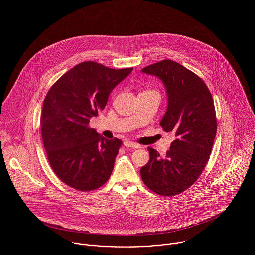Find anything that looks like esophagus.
Wrapping results in <instances>:
<instances>
[{
  "instance_id": "34e87169",
  "label": "esophagus",
  "mask_w": 255,
  "mask_h": 255,
  "mask_svg": "<svg viewBox=\"0 0 255 255\" xmlns=\"http://www.w3.org/2000/svg\"><path fill=\"white\" fill-rule=\"evenodd\" d=\"M124 145L126 147H131V148H140L141 146L135 142H132V141H129V140H127L124 142Z\"/></svg>"
}]
</instances>
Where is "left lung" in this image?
Listing matches in <instances>:
<instances>
[{
    "mask_svg": "<svg viewBox=\"0 0 255 255\" xmlns=\"http://www.w3.org/2000/svg\"><path fill=\"white\" fill-rule=\"evenodd\" d=\"M142 72L163 80L168 109L160 125L175 140L162 158L148 147L149 162L140 169L146 186L163 196H174L189 188L205 168L217 132L214 101L205 82L181 64L163 60Z\"/></svg>",
    "mask_w": 255,
    "mask_h": 255,
    "instance_id": "obj_1",
    "label": "left lung"
}]
</instances>
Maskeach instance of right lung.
<instances>
[{"label":"right lung","instance_id":"add662e5","mask_svg":"<svg viewBox=\"0 0 255 255\" xmlns=\"http://www.w3.org/2000/svg\"><path fill=\"white\" fill-rule=\"evenodd\" d=\"M132 70L83 62L63 74L46 94L40 124L47 158L56 176L76 190L97 189L110 179L123 142L98 134L89 122Z\"/></svg>","mask_w":255,"mask_h":255}]
</instances>
